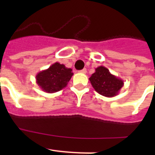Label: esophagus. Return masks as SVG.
<instances>
[{"label":"esophagus","instance_id":"34e87169","mask_svg":"<svg viewBox=\"0 0 155 155\" xmlns=\"http://www.w3.org/2000/svg\"><path fill=\"white\" fill-rule=\"evenodd\" d=\"M79 72H80V73H82V74H86L87 73V70H86L85 68H84L83 70H81V71H79Z\"/></svg>","mask_w":155,"mask_h":155}]
</instances>
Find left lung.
<instances>
[{
  "instance_id": "8db88e82",
  "label": "left lung",
  "mask_w": 155,
  "mask_h": 155,
  "mask_svg": "<svg viewBox=\"0 0 155 155\" xmlns=\"http://www.w3.org/2000/svg\"><path fill=\"white\" fill-rule=\"evenodd\" d=\"M89 81L98 94L109 98L117 95L124 84V81L112 74L103 66L95 68V72L91 74Z\"/></svg>"
}]
</instances>
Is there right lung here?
Instances as JSON below:
<instances>
[{
    "mask_svg": "<svg viewBox=\"0 0 155 155\" xmlns=\"http://www.w3.org/2000/svg\"><path fill=\"white\" fill-rule=\"evenodd\" d=\"M72 69L56 62L48 69L40 71L35 76L37 84L45 92L54 93L68 85L73 76Z\"/></svg>",
    "mask_w": 155,
    "mask_h": 155,
    "instance_id": "obj_1",
    "label": "right lung"
}]
</instances>
